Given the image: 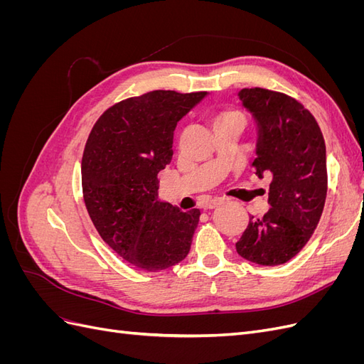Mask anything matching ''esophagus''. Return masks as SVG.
Instances as JSON below:
<instances>
[{"mask_svg": "<svg viewBox=\"0 0 364 364\" xmlns=\"http://www.w3.org/2000/svg\"><path fill=\"white\" fill-rule=\"evenodd\" d=\"M225 202H226V200L222 199V197H215V199L209 200V202L206 203V208H208V209H214V208H217V206H220V205H223Z\"/></svg>", "mask_w": 364, "mask_h": 364, "instance_id": "esophagus-1", "label": "esophagus"}]
</instances>
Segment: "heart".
Wrapping results in <instances>:
<instances>
[{
	"instance_id": "obj_1",
	"label": "heart",
	"mask_w": 364,
	"mask_h": 364,
	"mask_svg": "<svg viewBox=\"0 0 364 364\" xmlns=\"http://www.w3.org/2000/svg\"><path fill=\"white\" fill-rule=\"evenodd\" d=\"M220 124H235L238 127H243L245 118L237 111H222L213 117V127Z\"/></svg>"
}]
</instances>
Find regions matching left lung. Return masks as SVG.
Segmentation results:
<instances>
[{"instance_id": "left-lung-1", "label": "left lung", "mask_w": 364, "mask_h": 364, "mask_svg": "<svg viewBox=\"0 0 364 364\" xmlns=\"http://www.w3.org/2000/svg\"><path fill=\"white\" fill-rule=\"evenodd\" d=\"M241 105L257 124L259 179L269 174L270 209L250 217L237 252L259 266L290 261L306 245L321 220L328 188L323 135L310 111L294 98L264 87H245Z\"/></svg>"}]
</instances>
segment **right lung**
<instances>
[{
	"instance_id": "right-lung-1",
	"label": "right lung",
	"mask_w": 364,
	"mask_h": 364,
	"mask_svg": "<svg viewBox=\"0 0 364 364\" xmlns=\"http://www.w3.org/2000/svg\"><path fill=\"white\" fill-rule=\"evenodd\" d=\"M206 92L151 91L109 107L82 159L83 199L105 243L132 266L158 272L188 255L200 211L158 199V173L173 156V132Z\"/></svg>"
}]
</instances>
